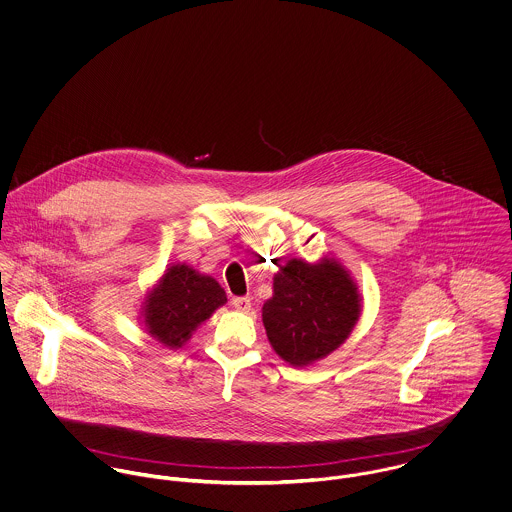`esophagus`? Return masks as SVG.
<instances>
[{
  "mask_svg": "<svg viewBox=\"0 0 512 512\" xmlns=\"http://www.w3.org/2000/svg\"><path fill=\"white\" fill-rule=\"evenodd\" d=\"M231 305L237 308L239 312H249V310H251V299H249V297H235V299L231 301Z\"/></svg>",
  "mask_w": 512,
  "mask_h": 512,
  "instance_id": "obj_1",
  "label": "esophagus"
}]
</instances>
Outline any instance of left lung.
Returning a JSON list of instances; mask_svg holds the SVG:
<instances>
[{
	"mask_svg": "<svg viewBox=\"0 0 512 512\" xmlns=\"http://www.w3.org/2000/svg\"><path fill=\"white\" fill-rule=\"evenodd\" d=\"M362 314L350 271L334 257L289 259L273 277L263 324L273 350L291 366H310L340 348Z\"/></svg>",
	"mask_w": 512,
	"mask_h": 512,
	"instance_id": "left-lung-1",
	"label": "left lung"
}]
</instances>
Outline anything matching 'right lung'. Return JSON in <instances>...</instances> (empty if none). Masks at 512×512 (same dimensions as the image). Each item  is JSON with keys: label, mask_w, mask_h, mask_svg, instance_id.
<instances>
[{"label": "right lung", "mask_w": 512, "mask_h": 512, "mask_svg": "<svg viewBox=\"0 0 512 512\" xmlns=\"http://www.w3.org/2000/svg\"><path fill=\"white\" fill-rule=\"evenodd\" d=\"M225 303V291L213 277L174 263L146 293L138 320L156 342L178 350Z\"/></svg>", "instance_id": "add662e5"}]
</instances>
